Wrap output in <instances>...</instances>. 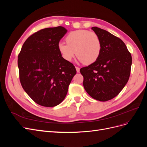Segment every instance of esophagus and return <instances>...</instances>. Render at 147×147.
Instances as JSON below:
<instances>
[{
    "mask_svg": "<svg viewBox=\"0 0 147 147\" xmlns=\"http://www.w3.org/2000/svg\"><path fill=\"white\" fill-rule=\"evenodd\" d=\"M75 69H76V70H77V72H80V68L78 67L75 66Z\"/></svg>",
    "mask_w": 147,
    "mask_h": 147,
    "instance_id": "esophagus-1",
    "label": "esophagus"
}]
</instances>
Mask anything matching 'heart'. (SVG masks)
Listing matches in <instances>:
<instances>
[{"mask_svg": "<svg viewBox=\"0 0 147 147\" xmlns=\"http://www.w3.org/2000/svg\"><path fill=\"white\" fill-rule=\"evenodd\" d=\"M66 44L60 42L58 50L63 58L71 61L76 55L78 60L86 64L94 63L101 51L100 40L96 33L87 30H77L66 37Z\"/></svg>", "mask_w": 147, "mask_h": 147, "instance_id": "1", "label": "heart"}]
</instances>
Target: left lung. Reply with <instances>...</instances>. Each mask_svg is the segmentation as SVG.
<instances>
[{
    "mask_svg": "<svg viewBox=\"0 0 147 147\" xmlns=\"http://www.w3.org/2000/svg\"><path fill=\"white\" fill-rule=\"evenodd\" d=\"M91 29L100 40V54L94 63L80 71L88 94L105 102L116 97L125 86L130 76L132 57L121 39L99 28Z\"/></svg>",
    "mask_w": 147,
    "mask_h": 147,
    "instance_id": "left-lung-1",
    "label": "left lung"
}]
</instances>
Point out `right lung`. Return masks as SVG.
<instances>
[{
	"label": "right lung",
	"instance_id": "add662e5",
	"mask_svg": "<svg viewBox=\"0 0 147 147\" xmlns=\"http://www.w3.org/2000/svg\"><path fill=\"white\" fill-rule=\"evenodd\" d=\"M67 30L48 28L31 35L24 43L18 59L21 86L35 103L47 107L59 105L65 97L77 70L58 50Z\"/></svg>",
	"mask_w": 147,
	"mask_h": 147
}]
</instances>
